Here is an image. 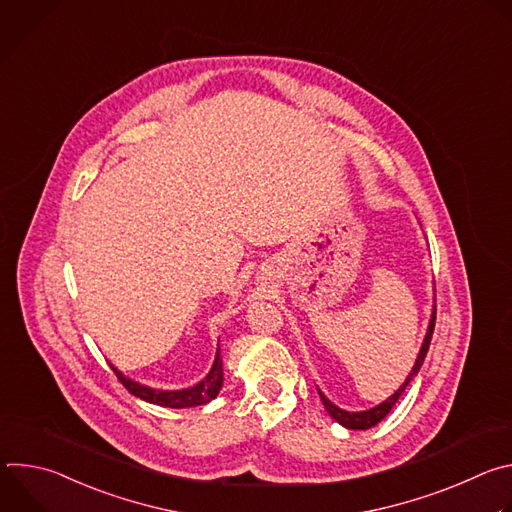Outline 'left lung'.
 I'll return each mask as SVG.
<instances>
[{"label": "left lung", "mask_w": 512, "mask_h": 512, "mask_svg": "<svg viewBox=\"0 0 512 512\" xmlns=\"http://www.w3.org/2000/svg\"><path fill=\"white\" fill-rule=\"evenodd\" d=\"M433 328H435V308H433V312H431V320H429V326H427V334H425V338H423L421 350H419V354H417V360H415V364H413V369H411L409 377H407L405 383H403L387 401H383L381 405H377V407H373V409H367V411H344V409L336 407L332 401H328L324 393L318 391V393H320V399H322V403H324V407H326V411L330 413V417H332L334 421H338L340 425L348 427V429H369V427H375L379 421H383V419L391 413V409L395 407V403L401 399V395L405 393L407 385H409V383L413 381V377L419 373L421 364H423V360H425V354H427V350H429V342H431Z\"/></svg>", "instance_id": "obj_1"}]
</instances>
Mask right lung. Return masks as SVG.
Listing matches in <instances>:
<instances>
[{
	"instance_id": "right-lung-1",
	"label": "right lung",
	"mask_w": 512,
	"mask_h": 512,
	"mask_svg": "<svg viewBox=\"0 0 512 512\" xmlns=\"http://www.w3.org/2000/svg\"><path fill=\"white\" fill-rule=\"evenodd\" d=\"M119 383L135 397L154 403V405H162V407H172V409H184V407H196V405H204L208 401H212L218 391L223 387V358L216 350L214 362H212V369L210 373L196 383L194 387L188 389H180V391H160V389H152V387H145L139 385L131 379H127L125 375H121L115 367H113Z\"/></svg>"
}]
</instances>
